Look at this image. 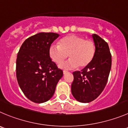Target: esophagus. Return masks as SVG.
Listing matches in <instances>:
<instances>
[{
  "label": "esophagus",
  "mask_w": 128,
  "mask_h": 128,
  "mask_svg": "<svg viewBox=\"0 0 128 128\" xmlns=\"http://www.w3.org/2000/svg\"><path fill=\"white\" fill-rule=\"evenodd\" d=\"M68 73V72L67 71H65V70H64V71H63V74H64V75H65V74H66Z\"/></svg>",
  "instance_id": "obj_1"
}]
</instances>
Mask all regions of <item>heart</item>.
Returning a JSON list of instances; mask_svg holds the SVG:
<instances>
[{"mask_svg":"<svg viewBox=\"0 0 128 128\" xmlns=\"http://www.w3.org/2000/svg\"><path fill=\"white\" fill-rule=\"evenodd\" d=\"M94 53L93 41L74 34L65 36L60 41L59 45L52 44L49 49L50 56L58 65L62 64L69 54L70 59L60 66L68 70L78 66H87L93 59Z\"/></svg>","mask_w":128,"mask_h":128,"instance_id":"b5f03b06","label":"heart"}]
</instances>
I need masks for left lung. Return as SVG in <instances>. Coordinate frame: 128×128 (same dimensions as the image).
Returning a JSON list of instances; mask_svg holds the SVG:
<instances>
[{
	"instance_id": "8db88e82",
	"label": "left lung",
	"mask_w": 128,
	"mask_h": 128,
	"mask_svg": "<svg viewBox=\"0 0 128 128\" xmlns=\"http://www.w3.org/2000/svg\"><path fill=\"white\" fill-rule=\"evenodd\" d=\"M92 38L95 46L93 59L81 72L73 73L72 94L77 101L82 103L93 101L102 93L111 68V54L108 44L96 34Z\"/></svg>"
}]
</instances>
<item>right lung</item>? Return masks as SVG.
Returning <instances> with one entry per match:
<instances>
[{
	"mask_svg": "<svg viewBox=\"0 0 128 128\" xmlns=\"http://www.w3.org/2000/svg\"><path fill=\"white\" fill-rule=\"evenodd\" d=\"M60 36L54 32H40L25 40L16 60V76L20 89L28 98L43 103L53 97L63 71L52 62L49 49Z\"/></svg>",
	"mask_w": 128,
	"mask_h": 128,
	"instance_id": "add662e5",
	"label": "right lung"
}]
</instances>
